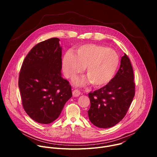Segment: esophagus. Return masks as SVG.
<instances>
[{
  "mask_svg": "<svg viewBox=\"0 0 157 157\" xmlns=\"http://www.w3.org/2000/svg\"><path fill=\"white\" fill-rule=\"evenodd\" d=\"M81 94V92L78 89H75L73 91V95L74 97H78Z\"/></svg>",
  "mask_w": 157,
  "mask_h": 157,
  "instance_id": "obj_1",
  "label": "esophagus"
}]
</instances>
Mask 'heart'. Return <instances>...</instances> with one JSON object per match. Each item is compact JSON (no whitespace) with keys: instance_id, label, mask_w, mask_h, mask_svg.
Returning a JSON list of instances; mask_svg holds the SVG:
<instances>
[{"instance_id":"b5f03b06","label":"heart","mask_w":157,"mask_h":157,"mask_svg":"<svg viewBox=\"0 0 157 157\" xmlns=\"http://www.w3.org/2000/svg\"><path fill=\"white\" fill-rule=\"evenodd\" d=\"M119 57L113 49L96 44H86L73 52H67L63 59L65 76L73 78L81 74L86 67V75L91 84L96 87L105 86L116 75L119 65ZM75 82H84L79 79Z\"/></svg>"}]
</instances>
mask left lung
Wrapping results in <instances>:
<instances>
[{
  "label": "left lung",
  "mask_w": 157,
  "mask_h": 157,
  "mask_svg": "<svg viewBox=\"0 0 157 157\" xmlns=\"http://www.w3.org/2000/svg\"><path fill=\"white\" fill-rule=\"evenodd\" d=\"M133 80L132 66L125 53L119 70L111 81L88 94L91 107L87 113L92 124L105 128L114 126L123 119L135 96Z\"/></svg>",
  "instance_id": "obj_1"
}]
</instances>
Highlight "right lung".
I'll use <instances>...</instances> for the list:
<instances>
[{
	"mask_svg": "<svg viewBox=\"0 0 157 157\" xmlns=\"http://www.w3.org/2000/svg\"><path fill=\"white\" fill-rule=\"evenodd\" d=\"M59 41L52 38L36 44L24 59L19 73L22 105L29 117L40 124L55 121L72 97L70 82L61 77Z\"/></svg>",
	"mask_w": 157,
	"mask_h": 157,
	"instance_id": "1",
	"label": "right lung"
}]
</instances>
